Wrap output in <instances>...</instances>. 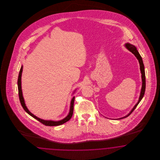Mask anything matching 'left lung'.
Instances as JSON below:
<instances>
[{
  "mask_svg": "<svg viewBox=\"0 0 160 160\" xmlns=\"http://www.w3.org/2000/svg\"><path fill=\"white\" fill-rule=\"evenodd\" d=\"M125 46H126V48H127L129 51H130L131 53L134 54V56H136L138 60V62L140 63V70L141 73V78H142V88H141V90L140 96L139 97V100L137 102V103L135 105V106L134 107L132 108V109L131 110V112H130L129 114H128V115H127L126 116L124 117H122L120 118V119H122L123 118H125L127 117L130 116L131 114V112H133L135 108H136V107L138 106V104H139V102H141V100H142V97H144V93H145V70H144V64H143V62H142V59L141 57L140 54L138 53V52L137 51V48L134 46H133L132 44H131L130 43H126L125 44Z\"/></svg>",
  "mask_w": 160,
  "mask_h": 160,
  "instance_id": "1",
  "label": "left lung"
}]
</instances>
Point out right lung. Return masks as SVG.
I'll use <instances>...</instances> for the list:
<instances>
[{
    "label": "right lung",
    "instance_id": "right-lung-1",
    "mask_svg": "<svg viewBox=\"0 0 160 160\" xmlns=\"http://www.w3.org/2000/svg\"><path fill=\"white\" fill-rule=\"evenodd\" d=\"M23 71V66H22L20 70L19 74V77H18V92H19V97L20 102L21 103V105L22 107L23 108L24 111L28 113L30 116L33 117L34 118L36 119L38 121H40L41 123L43 124L44 125L46 126H58L62 125L64 123L66 122L67 121L70 120V119L72 118L73 114V108H74V98L73 97V98L71 100L70 102V112L66 117L63 118V120H60V121H52V120H44L40 118L39 117H37L35 116L34 114H33L31 112H29L28 108L26 106L25 102H24V98L23 97L22 94V86H21V77H22V73Z\"/></svg>",
    "mask_w": 160,
    "mask_h": 160
}]
</instances>
